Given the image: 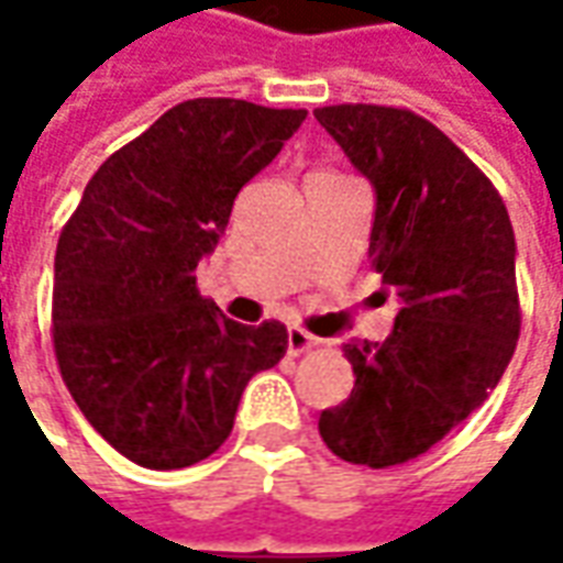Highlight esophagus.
Listing matches in <instances>:
<instances>
[{
  "label": "esophagus",
  "instance_id": "esophagus-1",
  "mask_svg": "<svg viewBox=\"0 0 563 563\" xmlns=\"http://www.w3.org/2000/svg\"><path fill=\"white\" fill-rule=\"evenodd\" d=\"M286 343H289V355H301V353H307V350H317L319 338H313V334L305 329H289V338H286Z\"/></svg>",
  "mask_w": 563,
  "mask_h": 563
}]
</instances>
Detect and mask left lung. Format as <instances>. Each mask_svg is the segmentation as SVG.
Returning <instances> with one entry per match:
<instances>
[{
    "instance_id": "left-lung-1",
    "label": "left lung",
    "mask_w": 563,
    "mask_h": 563,
    "mask_svg": "<svg viewBox=\"0 0 563 563\" xmlns=\"http://www.w3.org/2000/svg\"><path fill=\"white\" fill-rule=\"evenodd\" d=\"M377 192L371 258L401 298L383 343H346L355 386L319 416L338 459H419L476 413L521 329L516 234L492 180L424 117L386 104L313 111Z\"/></svg>"
}]
</instances>
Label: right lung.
Segmentation results:
<instances>
[{
  "label": "right lung",
  "mask_w": 563,
  "mask_h": 563,
  "mask_svg": "<svg viewBox=\"0 0 563 563\" xmlns=\"http://www.w3.org/2000/svg\"><path fill=\"white\" fill-rule=\"evenodd\" d=\"M305 108L189 99L111 153L54 262V353L87 422L150 471L198 464L232 434L246 383L286 353V325H241L198 295L196 268L238 192Z\"/></svg>",
  "instance_id": "obj_1"
}]
</instances>
